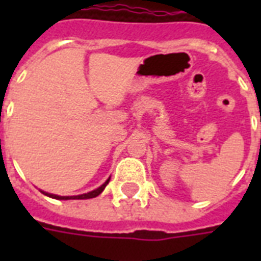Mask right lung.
I'll return each mask as SVG.
<instances>
[{
    "label": "right lung",
    "instance_id": "right-lung-1",
    "mask_svg": "<svg viewBox=\"0 0 261 261\" xmlns=\"http://www.w3.org/2000/svg\"><path fill=\"white\" fill-rule=\"evenodd\" d=\"M110 182V178L107 180L104 184H102L101 187H98L97 190L94 191H90V192H88V194H83V195H77V196H58V195H53V194H47V192H43L44 195H47V196H50V198H54V199H61V200H67V199H90V198H96V196H98V195L101 194L102 191H104V188H106V186Z\"/></svg>",
    "mask_w": 261,
    "mask_h": 261
}]
</instances>
